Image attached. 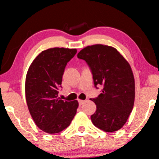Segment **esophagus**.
Wrapping results in <instances>:
<instances>
[{
    "label": "esophagus",
    "mask_w": 159,
    "mask_h": 159,
    "mask_svg": "<svg viewBox=\"0 0 159 159\" xmlns=\"http://www.w3.org/2000/svg\"><path fill=\"white\" fill-rule=\"evenodd\" d=\"M78 102H79V105H82L84 102H85V101L82 100V99H79V100H78Z\"/></svg>",
    "instance_id": "1"
}]
</instances>
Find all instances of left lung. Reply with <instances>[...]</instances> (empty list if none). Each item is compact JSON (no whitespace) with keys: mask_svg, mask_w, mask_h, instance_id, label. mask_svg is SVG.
Listing matches in <instances>:
<instances>
[{"mask_svg":"<svg viewBox=\"0 0 159 159\" xmlns=\"http://www.w3.org/2000/svg\"><path fill=\"white\" fill-rule=\"evenodd\" d=\"M77 57L89 66L96 87L103 85L99 97L91 99L97 105L92 122L105 132L119 130L134 105L135 80L130 64L115 48L102 44L85 47Z\"/></svg>","mask_w":159,"mask_h":159,"instance_id":"obj_1","label":"left lung"}]
</instances>
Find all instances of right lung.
<instances>
[{"mask_svg":"<svg viewBox=\"0 0 159 159\" xmlns=\"http://www.w3.org/2000/svg\"><path fill=\"white\" fill-rule=\"evenodd\" d=\"M76 53V48L58 47L43 51L27 71V106L37 126L47 134L65 130L76 115L77 100L64 101L58 97L65 68Z\"/></svg>","mask_w":159,"mask_h":159,"instance_id":"right-lung-1","label":"right lung"}]
</instances>
